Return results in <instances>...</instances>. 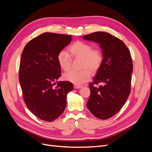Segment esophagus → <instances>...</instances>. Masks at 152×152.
I'll return each instance as SVG.
<instances>
[{"label": "esophagus", "mask_w": 152, "mask_h": 152, "mask_svg": "<svg viewBox=\"0 0 152 152\" xmlns=\"http://www.w3.org/2000/svg\"><path fill=\"white\" fill-rule=\"evenodd\" d=\"M73 87H74L75 89H79V88H80V87H82V86L74 84V85H73Z\"/></svg>", "instance_id": "esophagus-1"}]
</instances>
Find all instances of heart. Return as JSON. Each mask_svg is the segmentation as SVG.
<instances>
[{"mask_svg": "<svg viewBox=\"0 0 152 152\" xmlns=\"http://www.w3.org/2000/svg\"><path fill=\"white\" fill-rule=\"evenodd\" d=\"M71 56L73 58L82 59L81 71L70 70L63 75L64 79L79 85L88 81L91 73H96L100 68L103 61V53L99 49H93L92 45L82 41H77L68 48ZM57 61L59 67L67 71L71 66V58L64 50L59 52L57 56Z\"/></svg>", "mask_w": 152, "mask_h": 152, "instance_id": "obj_1", "label": "heart"}]
</instances>
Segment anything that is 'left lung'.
<instances>
[{"mask_svg":"<svg viewBox=\"0 0 152 152\" xmlns=\"http://www.w3.org/2000/svg\"><path fill=\"white\" fill-rule=\"evenodd\" d=\"M83 39L99 44L103 50V63L89 84L87 107L94 117L106 120L120 111L130 94L133 68L131 53L122 40L107 32H94ZM99 83L104 85L96 87Z\"/></svg>","mask_w":152,"mask_h":152,"instance_id":"1","label":"left lung"}]
</instances>
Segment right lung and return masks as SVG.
<instances>
[{
  "label": "right lung",
  "instance_id": "add662e5",
  "mask_svg": "<svg viewBox=\"0 0 152 152\" xmlns=\"http://www.w3.org/2000/svg\"><path fill=\"white\" fill-rule=\"evenodd\" d=\"M71 41V35L47 32L29 41L22 52L19 80L23 99L41 120L51 122L60 115L73 89L70 82L57 80L61 75L57 56Z\"/></svg>",
  "mask_w": 152,
  "mask_h": 152
}]
</instances>
